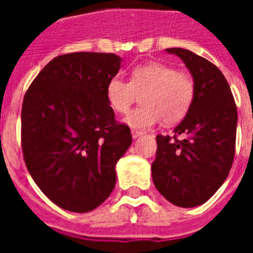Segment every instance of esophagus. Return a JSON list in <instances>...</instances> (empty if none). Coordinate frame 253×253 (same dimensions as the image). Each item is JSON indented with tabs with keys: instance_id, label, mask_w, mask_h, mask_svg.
<instances>
[{
	"instance_id": "1",
	"label": "esophagus",
	"mask_w": 253,
	"mask_h": 253,
	"mask_svg": "<svg viewBox=\"0 0 253 253\" xmlns=\"http://www.w3.org/2000/svg\"><path fill=\"white\" fill-rule=\"evenodd\" d=\"M131 135H132V138L134 139H136V138H139V136H142L143 135V131H139V130H131Z\"/></svg>"
}]
</instances>
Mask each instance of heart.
Wrapping results in <instances>:
<instances>
[{
    "label": "heart",
    "mask_w": 253,
    "mask_h": 253,
    "mask_svg": "<svg viewBox=\"0 0 253 253\" xmlns=\"http://www.w3.org/2000/svg\"><path fill=\"white\" fill-rule=\"evenodd\" d=\"M138 94H143V106L126 117L131 127L148 128L162 119L167 125H173L182 121L190 110L196 84L190 75L178 72L172 65L150 61L131 71L130 83L113 77L106 85L107 103L118 114H126Z\"/></svg>",
    "instance_id": "obj_1"
}]
</instances>
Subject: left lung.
<instances>
[{
    "instance_id": "left-lung-1",
    "label": "left lung",
    "mask_w": 253,
    "mask_h": 253,
    "mask_svg": "<svg viewBox=\"0 0 253 253\" xmlns=\"http://www.w3.org/2000/svg\"><path fill=\"white\" fill-rule=\"evenodd\" d=\"M184 61L196 97L173 136L158 135L152 180L160 194L180 208L205 204L227 178L235 156L238 111L219 68L185 48H167Z\"/></svg>"
}]
</instances>
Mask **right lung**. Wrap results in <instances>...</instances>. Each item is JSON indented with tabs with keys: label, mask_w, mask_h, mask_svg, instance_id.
Instances as JSON below:
<instances>
[{
	"label": "right lung",
	"mask_w": 253,
	"mask_h": 253,
	"mask_svg": "<svg viewBox=\"0 0 253 253\" xmlns=\"http://www.w3.org/2000/svg\"><path fill=\"white\" fill-rule=\"evenodd\" d=\"M114 53L73 52L42 69L22 103V152L30 174L59 208L87 212L115 186V164L131 146L115 121L106 85L121 68Z\"/></svg>",
	"instance_id": "right-lung-1"
}]
</instances>
